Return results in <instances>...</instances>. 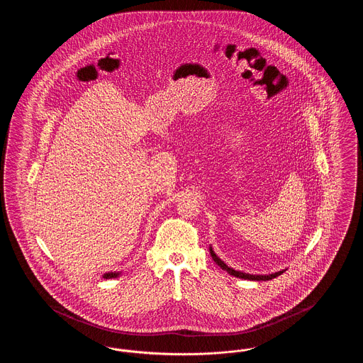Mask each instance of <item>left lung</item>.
<instances>
[{"instance_id":"obj_1","label":"left lung","mask_w":363,"mask_h":363,"mask_svg":"<svg viewBox=\"0 0 363 363\" xmlns=\"http://www.w3.org/2000/svg\"><path fill=\"white\" fill-rule=\"evenodd\" d=\"M209 252H211V256H212V259L213 261L222 268V269H225L227 271L230 275H233V277H241V279H247V280H271V279H274V277H277L279 275H281L284 271H280V272H275V274H272V275H249V274H243V272H240V271H235V269H233V268H230V267H227L225 262L222 261V259H219L215 253H213V250L212 249H209Z\"/></svg>"}]
</instances>
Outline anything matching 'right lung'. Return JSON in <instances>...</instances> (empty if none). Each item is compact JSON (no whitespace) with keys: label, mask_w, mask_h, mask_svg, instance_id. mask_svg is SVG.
Instances as JSON below:
<instances>
[{"label":"right lung","mask_w":363,"mask_h":363,"mask_svg":"<svg viewBox=\"0 0 363 363\" xmlns=\"http://www.w3.org/2000/svg\"><path fill=\"white\" fill-rule=\"evenodd\" d=\"M118 277V274H117V272H114V274H113V272H110V274H106V275H104V279H110V277Z\"/></svg>","instance_id":"add662e5"}]
</instances>
